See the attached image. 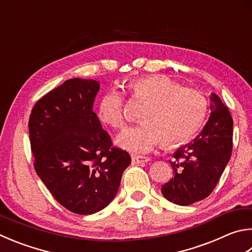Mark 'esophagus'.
<instances>
[{"label": "esophagus", "instance_id": "esophagus-1", "mask_svg": "<svg viewBox=\"0 0 252 252\" xmlns=\"http://www.w3.org/2000/svg\"><path fill=\"white\" fill-rule=\"evenodd\" d=\"M132 164H143L150 161L149 158L146 157H140V155H132Z\"/></svg>", "mask_w": 252, "mask_h": 252}]
</instances>
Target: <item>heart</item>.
Wrapping results in <instances>:
<instances>
[{"label": "heart", "mask_w": 252, "mask_h": 252, "mask_svg": "<svg viewBox=\"0 0 252 252\" xmlns=\"http://www.w3.org/2000/svg\"><path fill=\"white\" fill-rule=\"evenodd\" d=\"M132 97L145 103L140 113L141 123L126 127L117 138V144L132 153H145L159 140L167 148L191 139L203 125L208 110L207 98L200 91L182 87L165 75H149L127 84ZM98 117L113 129L126 122L125 99L110 89L100 99Z\"/></svg>", "instance_id": "b5f03b06"}]
</instances>
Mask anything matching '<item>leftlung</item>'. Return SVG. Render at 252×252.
Masks as SVG:
<instances>
[{"instance_id":"obj_1","label":"left lung","mask_w":252,"mask_h":252,"mask_svg":"<svg viewBox=\"0 0 252 252\" xmlns=\"http://www.w3.org/2000/svg\"><path fill=\"white\" fill-rule=\"evenodd\" d=\"M210 117L193 142L178 149L170 161L174 170L162 194L170 202L187 206L209 196L216 187L232 151V119L216 94H210Z\"/></svg>"}]
</instances>
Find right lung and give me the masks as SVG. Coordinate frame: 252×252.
<instances>
[{
	"instance_id": "add662e5",
	"label": "right lung",
	"mask_w": 252,
	"mask_h": 252,
	"mask_svg": "<svg viewBox=\"0 0 252 252\" xmlns=\"http://www.w3.org/2000/svg\"><path fill=\"white\" fill-rule=\"evenodd\" d=\"M99 88L94 79L66 80L40 98L30 116L36 173L59 204L79 215L107 207L131 163L93 111Z\"/></svg>"
}]
</instances>
